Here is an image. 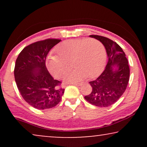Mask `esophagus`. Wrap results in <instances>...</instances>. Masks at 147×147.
Returning <instances> with one entry per match:
<instances>
[{
    "instance_id": "34e87169",
    "label": "esophagus",
    "mask_w": 147,
    "mask_h": 147,
    "mask_svg": "<svg viewBox=\"0 0 147 147\" xmlns=\"http://www.w3.org/2000/svg\"><path fill=\"white\" fill-rule=\"evenodd\" d=\"M73 85H75L76 86H81L82 85V83H74Z\"/></svg>"
}]
</instances>
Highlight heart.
<instances>
[{
  "label": "heart",
  "mask_w": 147,
  "mask_h": 147,
  "mask_svg": "<svg viewBox=\"0 0 147 147\" xmlns=\"http://www.w3.org/2000/svg\"><path fill=\"white\" fill-rule=\"evenodd\" d=\"M58 55H51L47 59V67L52 75L62 79L71 69H76L67 78L76 82L86 77H97L103 71L106 61V52L101 42L95 39H69L56 48Z\"/></svg>",
  "instance_id": "obj_1"
}]
</instances>
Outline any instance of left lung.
I'll return each instance as SVG.
<instances>
[{"instance_id":"8db88e82","label":"left lung","mask_w":147,"mask_h":147,"mask_svg":"<svg viewBox=\"0 0 147 147\" xmlns=\"http://www.w3.org/2000/svg\"><path fill=\"white\" fill-rule=\"evenodd\" d=\"M90 36L99 40L104 45L108 60L101 75L89 82L92 91L84 98L92 105L108 107L119 100L127 87L130 78L128 59L123 50L116 42L103 36ZM114 66H116L117 69L114 70Z\"/></svg>"}]
</instances>
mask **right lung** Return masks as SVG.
<instances>
[{"mask_svg": "<svg viewBox=\"0 0 147 147\" xmlns=\"http://www.w3.org/2000/svg\"><path fill=\"white\" fill-rule=\"evenodd\" d=\"M60 41L47 39L30 44L16 60L14 74L18 90L23 99L36 109L55 107L65 91L61 82L54 80L45 65L48 53Z\"/></svg>", "mask_w": 147, "mask_h": 147, "instance_id": "right-lung-1", "label": "right lung"}]
</instances>
